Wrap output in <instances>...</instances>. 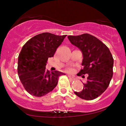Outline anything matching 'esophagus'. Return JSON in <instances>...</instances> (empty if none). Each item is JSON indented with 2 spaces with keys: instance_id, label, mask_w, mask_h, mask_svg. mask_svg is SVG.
I'll return each mask as SVG.
<instances>
[{
  "instance_id": "esophagus-1",
  "label": "esophagus",
  "mask_w": 126,
  "mask_h": 126,
  "mask_svg": "<svg viewBox=\"0 0 126 126\" xmlns=\"http://www.w3.org/2000/svg\"><path fill=\"white\" fill-rule=\"evenodd\" d=\"M68 78H69V80H75V79H74V78L72 77L70 75H68Z\"/></svg>"
}]
</instances>
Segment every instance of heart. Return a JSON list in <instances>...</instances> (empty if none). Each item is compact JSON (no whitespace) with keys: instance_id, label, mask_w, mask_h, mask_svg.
<instances>
[{"instance_id":"obj_1","label":"heart","mask_w":126,"mask_h":126,"mask_svg":"<svg viewBox=\"0 0 126 126\" xmlns=\"http://www.w3.org/2000/svg\"><path fill=\"white\" fill-rule=\"evenodd\" d=\"M65 71L68 73H72L73 71H74V70H73V69L72 68H67L65 69Z\"/></svg>"}]
</instances>
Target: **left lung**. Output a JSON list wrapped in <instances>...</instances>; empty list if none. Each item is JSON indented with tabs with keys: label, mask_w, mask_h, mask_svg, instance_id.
<instances>
[{
	"label": "left lung",
	"mask_w": 126,
	"mask_h": 126,
	"mask_svg": "<svg viewBox=\"0 0 126 126\" xmlns=\"http://www.w3.org/2000/svg\"><path fill=\"white\" fill-rule=\"evenodd\" d=\"M68 38L83 54V68L77 75L83 78V75L88 74L82 91L74 93L84 100H94L103 94L109 85L113 74V56L106 45L89 34L69 35Z\"/></svg>",
	"instance_id": "1"
}]
</instances>
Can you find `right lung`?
I'll list each match as a JSON object with an SVG mask.
<instances>
[{"mask_svg":"<svg viewBox=\"0 0 126 126\" xmlns=\"http://www.w3.org/2000/svg\"><path fill=\"white\" fill-rule=\"evenodd\" d=\"M66 36L43 32L23 46L18 55L17 72L24 89L32 95L41 97L48 94L57 86L58 77L65 75L57 71H46V65Z\"/></svg>","mask_w":126,"mask_h":126,"instance_id":"add662e5","label":"right lung"}]
</instances>
